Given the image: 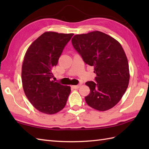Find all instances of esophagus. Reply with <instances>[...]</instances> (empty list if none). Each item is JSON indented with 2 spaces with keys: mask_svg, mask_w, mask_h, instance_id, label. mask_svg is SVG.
<instances>
[{
  "mask_svg": "<svg viewBox=\"0 0 149 149\" xmlns=\"http://www.w3.org/2000/svg\"><path fill=\"white\" fill-rule=\"evenodd\" d=\"M81 86V85H75V86H72V88L74 89H78Z\"/></svg>",
  "mask_w": 149,
  "mask_h": 149,
  "instance_id": "obj_1",
  "label": "esophagus"
}]
</instances>
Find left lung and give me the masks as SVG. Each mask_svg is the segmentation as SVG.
<instances>
[{
    "instance_id": "left-lung-1",
    "label": "left lung",
    "mask_w": 149,
    "mask_h": 149,
    "mask_svg": "<svg viewBox=\"0 0 149 149\" xmlns=\"http://www.w3.org/2000/svg\"><path fill=\"white\" fill-rule=\"evenodd\" d=\"M74 49L83 61L94 67L95 81L85 84L90 93L85 100L92 108L104 111L121 100L128 87V60L118 41L100 31L77 34L72 39Z\"/></svg>"
}]
</instances>
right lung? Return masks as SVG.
I'll use <instances>...</instances> for the list:
<instances>
[{"label":"right lung","instance_id":"right-lung-1","mask_svg":"<svg viewBox=\"0 0 149 149\" xmlns=\"http://www.w3.org/2000/svg\"><path fill=\"white\" fill-rule=\"evenodd\" d=\"M74 34L45 32L31 43L24 56L22 82L24 93L39 111L53 115L64 108L70 87L51 81L52 69Z\"/></svg>","mask_w":149,"mask_h":149}]
</instances>
